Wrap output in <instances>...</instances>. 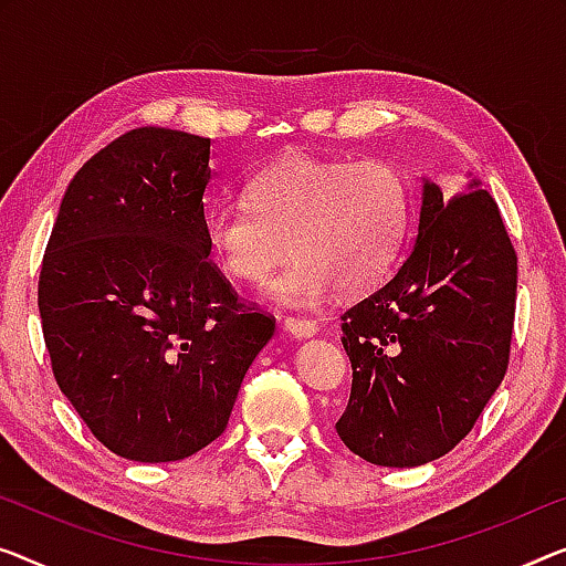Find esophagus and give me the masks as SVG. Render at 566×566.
Segmentation results:
<instances>
[{
    "label": "esophagus",
    "mask_w": 566,
    "mask_h": 566,
    "mask_svg": "<svg viewBox=\"0 0 566 566\" xmlns=\"http://www.w3.org/2000/svg\"><path fill=\"white\" fill-rule=\"evenodd\" d=\"M284 331L290 333L292 337H300V340H305V337H312L319 333V327L315 323H310V319H297V317H286L284 319Z\"/></svg>",
    "instance_id": "1"
}]
</instances>
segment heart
Masks as SVG:
<instances>
[{
    "label": "heart",
    "mask_w": 566,
    "mask_h": 566,
    "mask_svg": "<svg viewBox=\"0 0 566 566\" xmlns=\"http://www.w3.org/2000/svg\"><path fill=\"white\" fill-rule=\"evenodd\" d=\"M249 206H213L202 235L233 280L261 282L286 307H312L335 286L366 292L391 272L409 226V185L386 163L286 155L247 185Z\"/></svg>",
    "instance_id": "b5f03b06"
}]
</instances>
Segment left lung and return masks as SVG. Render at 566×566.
<instances>
[{
    "mask_svg": "<svg viewBox=\"0 0 566 566\" xmlns=\"http://www.w3.org/2000/svg\"><path fill=\"white\" fill-rule=\"evenodd\" d=\"M516 272L501 210L480 180L444 198L421 177L409 254L343 315L353 386L335 429L350 452L417 468L470 432L509 368Z\"/></svg>",
    "mask_w": 566,
    "mask_h": 566,
    "instance_id": "obj_1",
    "label": "left lung"
}]
</instances>
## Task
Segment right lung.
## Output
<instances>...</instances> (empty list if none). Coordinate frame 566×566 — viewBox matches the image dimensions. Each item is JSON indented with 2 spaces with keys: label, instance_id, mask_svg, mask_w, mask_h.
<instances>
[{
  "label": "right lung",
  "instance_id": "add662e5",
  "mask_svg": "<svg viewBox=\"0 0 566 566\" xmlns=\"http://www.w3.org/2000/svg\"><path fill=\"white\" fill-rule=\"evenodd\" d=\"M210 139L142 126L67 185L40 269L55 381L108 450L172 462L223 434L274 319L241 305L202 235Z\"/></svg>",
  "mask_w": 566,
  "mask_h": 566
}]
</instances>
